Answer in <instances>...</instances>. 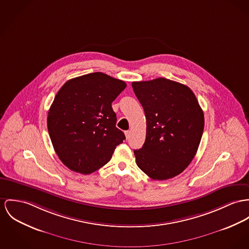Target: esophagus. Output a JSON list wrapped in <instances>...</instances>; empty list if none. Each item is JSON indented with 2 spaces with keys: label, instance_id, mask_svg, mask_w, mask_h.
Instances as JSON below:
<instances>
[{
  "label": "esophagus",
  "instance_id": "obj_1",
  "mask_svg": "<svg viewBox=\"0 0 249 249\" xmlns=\"http://www.w3.org/2000/svg\"><path fill=\"white\" fill-rule=\"evenodd\" d=\"M125 135H126V138H127V139L130 138V136H131V131H126V132H125Z\"/></svg>",
  "mask_w": 249,
  "mask_h": 249
}]
</instances>
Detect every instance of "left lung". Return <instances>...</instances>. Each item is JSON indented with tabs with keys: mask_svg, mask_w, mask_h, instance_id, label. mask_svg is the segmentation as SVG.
<instances>
[{
	"mask_svg": "<svg viewBox=\"0 0 249 249\" xmlns=\"http://www.w3.org/2000/svg\"><path fill=\"white\" fill-rule=\"evenodd\" d=\"M147 120L143 147L134 150L136 165L153 180H167L191 164L205 126L192 90L165 77L132 83Z\"/></svg>",
	"mask_w": 249,
	"mask_h": 249,
	"instance_id": "8db88e82",
	"label": "left lung"
}]
</instances>
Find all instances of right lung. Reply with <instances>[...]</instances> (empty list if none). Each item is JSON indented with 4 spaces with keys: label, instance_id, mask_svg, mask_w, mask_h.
<instances>
[{
    "label": "right lung",
    "instance_id": "right-lung-1",
    "mask_svg": "<svg viewBox=\"0 0 249 249\" xmlns=\"http://www.w3.org/2000/svg\"><path fill=\"white\" fill-rule=\"evenodd\" d=\"M126 83L96 72L66 81L47 115L54 150L71 171L90 174L107 164L125 134L115 127L112 102Z\"/></svg>",
    "mask_w": 249,
    "mask_h": 249
}]
</instances>
